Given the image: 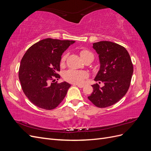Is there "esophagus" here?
<instances>
[{"label": "esophagus", "mask_w": 151, "mask_h": 151, "mask_svg": "<svg viewBox=\"0 0 151 151\" xmlns=\"http://www.w3.org/2000/svg\"><path fill=\"white\" fill-rule=\"evenodd\" d=\"M74 85H76V86H77L79 87V88H83V87H84V85H83V84H74Z\"/></svg>", "instance_id": "34e87169"}]
</instances>
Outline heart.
Here are the masks:
<instances>
[{"mask_svg": "<svg viewBox=\"0 0 151 151\" xmlns=\"http://www.w3.org/2000/svg\"><path fill=\"white\" fill-rule=\"evenodd\" d=\"M80 55L83 59V60L86 58L88 57V56L93 55L90 52L88 51V50H82L80 52ZM67 55L65 54L63 55V57L61 59V63H63L66 60ZM88 75L86 72L84 71H79L73 69H70L67 71H66L64 74V79L69 83H74V84H82L88 77Z\"/></svg>", "mask_w": 151, "mask_h": 151, "instance_id": "1", "label": "heart"}]
</instances>
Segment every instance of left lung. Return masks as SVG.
Masks as SVG:
<instances>
[{"label": "left lung", "mask_w": 151, "mask_h": 151, "mask_svg": "<svg viewBox=\"0 0 151 151\" xmlns=\"http://www.w3.org/2000/svg\"><path fill=\"white\" fill-rule=\"evenodd\" d=\"M99 55V70L92 85L93 91L88 99L96 106L106 108L115 104L129 90L134 68L130 55L121 45L107 41L93 44Z\"/></svg>", "instance_id": "1"}]
</instances>
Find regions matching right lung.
Here are the masks:
<instances>
[{"instance_id":"right-lung-1","label":"right lung","mask_w":151,"mask_h":151,"mask_svg":"<svg viewBox=\"0 0 151 151\" xmlns=\"http://www.w3.org/2000/svg\"><path fill=\"white\" fill-rule=\"evenodd\" d=\"M75 41L46 38L28 48L21 61L19 79L26 97L35 106L50 110L64 99L70 84L60 79L58 72L63 53Z\"/></svg>"}]
</instances>
